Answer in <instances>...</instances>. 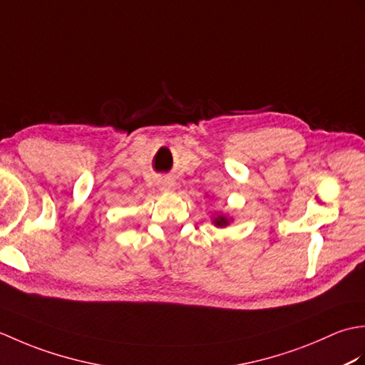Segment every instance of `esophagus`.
<instances>
[{"label": "esophagus", "mask_w": 365, "mask_h": 365, "mask_svg": "<svg viewBox=\"0 0 365 365\" xmlns=\"http://www.w3.org/2000/svg\"><path fill=\"white\" fill-rule=\"evenodd\" d=\"M175 180L173 177H161L158 180V187L163 191H170V190H175Z\"/></svg>", "instance_id": "1"}]
</instances>
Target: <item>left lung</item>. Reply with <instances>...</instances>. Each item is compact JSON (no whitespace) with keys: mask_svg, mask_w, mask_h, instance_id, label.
I'll use <instances>...</instances> for the list:
<instances>
[{"mask_svg":"<svg viewBox=\"0 0 365 365\" xmlns=\"http://www.w3.org/2000/svg\"><path fill=\"white\" fill-rule=\"evenodd\" d=\"M229 224V220L226 218V216H218V218H215V226H218V227H226Z\"/></svg>","mask_w":365,"mask_h":365,"instance_id":"obj_1","label":"left lung"}]
</instances>
